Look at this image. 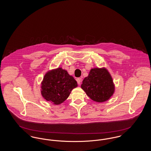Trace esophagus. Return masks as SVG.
<instances>
[{
  "label": "esophagus",
  "mask_w": 151,
  "mask_h": 151,
  "mask_svg": "<svg viewBox=\"0 0 151 151\" xmlns=\"http://www.w3.org/2000/svg\"><path fill=\"white\" fill-rule=\"evenodd\" d=\"M77 82H78V84H81V81H82V79H81V78H78L77 79Z\"/></svg>",
  "instance_id": "1"
}]
</instances>
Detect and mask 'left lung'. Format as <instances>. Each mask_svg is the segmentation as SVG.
<instances>
[{"instance_id":"8db88e82","label":"left lung","mask_w":151,"mask_h":151,"mask_svg":"<svg viewBox=\"0 0 151 151\" xmlns=\"http://www.w3.org/2000/svg\"><path fill=\"white\" fill-rule=\"evenodd\" d=\"M81 88L91 99L97 102L108 101L115 91L111 76L105 68L91 69Z\"/></svg>"}]
</instances>
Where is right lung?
Returning a JSON list of instances; mask_svg holds the SVG:
<instances>
[{"label": "right lung", "instance_id": "1", "mask_svg": "<svg viewBox=\"0 0 151 151\" xmlns=\"http://www.w3.org/2000/svg\"><path fill=\"white\" fill-rule=\"evenodd\" d=\"M78 86L77 81L67 71L59 67L49 71L41 83V92L43 98L54 105L63 102L71 91Z\"/></svg>", "mask_w": 151, "mask_h": 151}]
</instances>
